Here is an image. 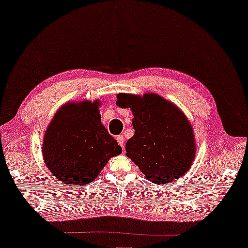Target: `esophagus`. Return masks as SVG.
<instances>
[{
  "label": "esophagus",
  "instance_id": "34e87169",
  "mask_svg": "<svg viewBox=\"0 0 248 248\" xmlns=\"http://www.w3.org/2000/svg\"><path fill=\"white\" fill-rule=\"evenodd\" d=\"M116 140H117V143H119V145L121 146L122 148H124V143H125V140H124V137H123V135H119V136H116Z\"/></svg>",
  "mask_w": 248,
  "mask_h": 248
}]
</instances>
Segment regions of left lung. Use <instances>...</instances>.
I'll return each mask as SVG.
<instances>
[{"label": "left lung", "instance_id": "8db88e82", "mask_svg": "<svg viewBox=\"0 0 248 248\" xmlns=\"http://www.w3.org/2000/svg\"><path fill=\"white\" fill-rule=\"evenodd\" d=\"M116 97L117 107L133 112L135 134L125 149L145 177L166 185L188 172L196 156V140L181 109L155 93H119Z\"/></svg>", "mask_w": 248, "mask_h": 248}]
</instances>
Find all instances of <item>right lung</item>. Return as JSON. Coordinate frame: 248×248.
Wrapping results in <instances>:
<instances>
[{"label":"right lung","mask_w":248,"mask_h":248,"mask_svg":"<svg viewBox=\"0 0 248 248\" xmlns=\"http://www.w3.org/2000/svg\"><path fill=\"white\" fill-rule=\"evenodd\" d=\"M100 102L67 103L56 113L45 132V164L58 181L83 188L99 176L121 146L101 123Z\"/></svg>","instance_id":"1"}]
</instances>
